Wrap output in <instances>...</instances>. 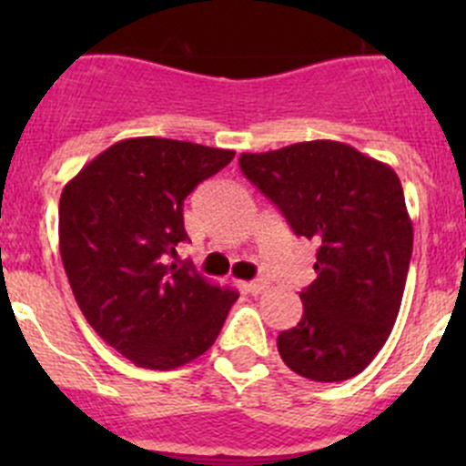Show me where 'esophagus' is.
<instances>
[{
	"label": "esophagus",
	"instance_id": "obj_1",
	"mask_svg": "<svg viewBox=\"0 0 466 466\" xmlns=\"http://www.w3.org/2000/svg\"><path fill=\"white\" fill-rule=\"evenodd\" d=\"M246 290L250 295H259V293H263V290H266V284H263V281H248Z\"/></svg>",
	"mask_w": 466,
	"mask_h": 466
}]
</instances>
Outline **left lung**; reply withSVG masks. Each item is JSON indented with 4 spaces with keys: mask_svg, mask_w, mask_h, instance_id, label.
<instances>
[{
    "mask_svg": "<svg viewBox=\"0 0 466 466\" xmlns=\"http://www.w3.org/2000/svg\"><path fill=\"white\" fill-rule=\"evenodd\" d=\"M238 167L318 243L302 320L277 336L281 360L318 383L356 377L388 340L406 289L412 223L397 173L331 139L243 153Z\"/></svg>",
    "mask_w": 466,
    "mask_h": 466,
    "instance_id": "8db88e82",
    "label": "left lung"
}]
</instances>
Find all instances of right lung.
<instances>
[{
  "mask_svg": "<svg viewBox=\"0 0 466 466\" xmlns=\"http://www.w3.org/2000/svg\"><path fill=\"white\" fill-rule=\"evenodd\" d=\"M234 150L135 137L112 144L65 185L60 257L94 331L146 370H176L205 354L238 293L177 266L189 241L182 207Z\"/></svg>",
  "mask_w": 466,
  "mask_h": 466,
  "instance_id": "add662e5",
  "label": "right lung"
}]
</instances>
